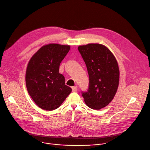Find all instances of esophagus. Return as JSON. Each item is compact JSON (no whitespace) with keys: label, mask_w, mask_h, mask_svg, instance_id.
Wrapping results in <instances>:
<instances>
[{"label":"esophagus","mask_w":150,"mask_h":150,"mask_svg":"<svg viewBox=\"0 0 150 150\" xmlns=\"http://www.w3.org/2000/svg\"><path fill=\"white\" fill-rule=\"evenodd\" d=\"M72 91L73 92H75V91H76V90H77V87H76V86H74V87H72Z\"/></svg>","instance_id":"34e87169"}]
</instances>
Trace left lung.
<instances>
[{"label": "left lung", "instance_id": "left-lung-1", "mask_svg": "<svg viewBox=\"0 0 150 150\" xmlns=\"http://www.w3.org/2000/svg\"><path fill=\"white\" fill-rule=\"evenodd\" d=\"M89 76V86L82 96L86 105L93 110H100L114 98L119 84L120 71L113 54L99 44H88L78 47Z\"/></svg>", "mask_w": 150, "mask_h": 150}]
</instances>
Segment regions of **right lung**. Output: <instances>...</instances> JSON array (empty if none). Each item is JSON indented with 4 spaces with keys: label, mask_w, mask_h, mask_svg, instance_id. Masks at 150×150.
<instances>
[{
    "label": "right lung",
    "mask_w": 150,
    "mask_h": 150,
    "mask_svg": "<svg viewBox=\"0 0 150 150\" xmlns=\"http://www.w3.org/2000/svg\"><path fill=\"white\" fill-rule=\"evenodd\" d=\"M69 50V45H44L32 57L27 67V89L35 103L44 110L58 108L72 91L59 73L60 64Z\"/></svg>",
    "instance_id": "right-lung-1"
}]
</instances>
